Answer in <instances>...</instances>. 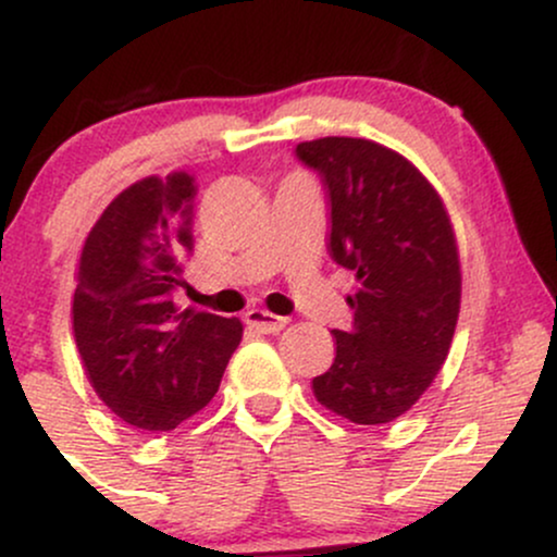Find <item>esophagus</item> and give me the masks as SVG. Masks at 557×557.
<instances>
[{
  "label": "esophagus",
  "instance_id": "1",
  "mask_svg": "<svg viewBox=\"0 0 557 557\" xmlns=\"http://www.w3.org/2000/svg\"><path fill=\"white\" fill-rule=\"evenodd\" d=\"M246 324L251 330H257V332H261V335H274V332H280L287 324V319L285 317H274V314H270V311H264V309H251L246 314Z\"/></svg>",
  "mask_w": 557,
  "mask_h": 557
}]
</instances>
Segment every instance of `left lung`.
<instances>
[{
  "label": "left lung",
  "mask_w": 557,
  "mask_h": 557,
  "mask_svg": "<svg viewBox=\"0 0 557 557\" xmlns=\"http://www.w3.org/2000/svg\"><path fill=\"white\" fill-rule=\"evenodd\" d=\"M296 157L330 196V257L356 272L354 324L317 400L354 424L398 419L432 385L461 309V261L445 203L421 172L367 138L304 140Z\"/></svg>",
  "instance_id": "left-lung-1"
}]
</instances>
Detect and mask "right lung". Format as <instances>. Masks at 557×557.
Instances as JSON below:
<instances>
[{
	"instance_id": "add662e5",
	"label": "right lung",
	"mask_w": 557,
	"mask_h": 557,
	"mask_svg": "<svg viewBox=\"0 0 557 557\" xmlns=\"http://www.w3.org/2000/svg\"><path fill=\"white\" fill-rule=\"evenodd\" d=\"M196 183L144 177L96 220L83 246L73 332L104 406L144 432L175 430L220 389L240 319L177 311L183 257L194 251Z\"/></svg>"
}]
</instances>
